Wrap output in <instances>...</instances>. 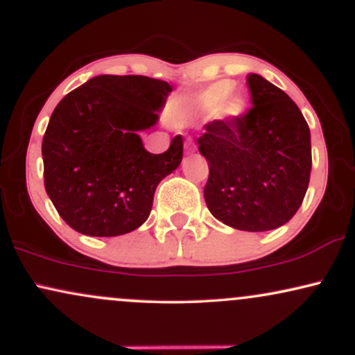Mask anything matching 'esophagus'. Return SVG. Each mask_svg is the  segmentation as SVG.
<instances>
[{"instance_id": "34e87169", "label": "esophagus", "mask_w": 355, "mask_h": 355, "mask_svg": "<svg viewBox=\"0 0 355 355\" xmlns=\"http://www.w3.org/2000/svg\"><path fill=\"white\" fill-rule=\"evenodd\" d=\"M191 150H193V144H191V141L189 140V141H187V152H191Z\"/></svg>"}]
</instances>
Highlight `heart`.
<instances>
[{
	"instance_id": "b5f03b06",
	"label": "heart",
	"mask_w": 355,
	"mask_h": 355,
	"mask_svg": "<svg viewBox=\"0 0 355 355\" xmlns=\"http://www.w3.org/2000/svg\"><path fill=\"white\" fill-rule=\"evenodd\" d=\"M234 83L218 81L203 89L198 95L191 96L187 110L193 113L214 112L220 120H237L247 112V98L240 92H234Z\"/></svg>"
}]
</instances>
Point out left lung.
Returning a JSON list of instances; mask_svg holds the SVG:
<instances>
[{
    "instance_id": "1",
    "label": "left lung",
    "mask_w": 355,
    "mask_h": 355,
    "mask_svg": "<svg viewBox=\"0 0 355 355\" xmlns=\"http://www.w3.org/2000/svg\"><path fill=\"white\" fill-rule=\"evenodd\" d=\"M252 107L237 120H215L198 137L209 162L203 195L225 225L279 229L295 215L312 168L311 130L288 95L260 75L247 76Z\"/></svg>"
}]
</instances>
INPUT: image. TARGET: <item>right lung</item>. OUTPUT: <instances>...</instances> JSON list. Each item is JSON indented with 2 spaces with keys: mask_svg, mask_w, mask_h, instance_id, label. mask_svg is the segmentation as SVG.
<instances>
[{
  "mask_svg": "<svg viewBox=\"0 0 355 355\" xmlns=\"http://www.w3.org/2000/svg\"><path fill=\"white\" fill-rule=\"evenodd\" d=\"M140 75H100L56 105L43 137L44 189L60 217L89 237H116L148 218L157 185L180 165L183 138L146 152L138 132L172 92Z\"/></svg>",
  "mask_w": 355,
  "mask_h": 355,
  "instance_id": "right-lung-1",
  "label": "right lung"
}]
</instances>
